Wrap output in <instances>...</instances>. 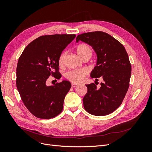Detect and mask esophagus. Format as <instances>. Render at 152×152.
Here are the masks:
<instances>
[{"label": "esophagus", "mask_w": 152, "mask_h": 152, "mask_svg": "<svg viewBox=\"0 0 152 152\" xmlns=\"http://www.w3.org/2000/svg\"><path fill=\"white\" fill-rule=\"evenodd\" d=\"M77 86H78V84H76V83H72V87H77Z\"/></svg>", "instance_id": "34e87169"}]
</instances>
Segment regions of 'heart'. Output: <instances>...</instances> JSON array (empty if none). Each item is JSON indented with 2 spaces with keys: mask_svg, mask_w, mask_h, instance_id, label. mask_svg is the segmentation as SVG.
<instances>
[{
  "mask_svg": "<svg viewBox=\"0 0 152 152\" xmlns=\"http://www.w3.org/2000/svg\"><path fill=\"white\" fill-rule=\"evenodd\" d=\"M77 53L79 56L83 59L86 57L91 58L92 56V49L89 45L86 44H81L77 48ZM66 52H63L58 59V63L59 65H62L63 63L64 58H65ZM87 74V70L84 68L74 69L66 72L65 77L68 80L74 82V83H79L84 80V77Z\"/></svg>",
  "mask_w": 152,
  "mask_h": 152,
  "instance_id": "obj_1",
  "label": "heart"
}]
</instances>
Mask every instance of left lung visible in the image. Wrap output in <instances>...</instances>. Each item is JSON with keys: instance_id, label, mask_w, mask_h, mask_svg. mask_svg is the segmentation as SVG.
I'll list each match as a JSON object with an SVG mask.
<instances>
[{"instance_id": "left-lung-1", "label": "left lung", "mask_w": 152, "mask_h": 152, "mask_svg": "<svg viewBox=\"0 0 152 152\" xmlns=\"http://www.w3.org/2000/svg\"><path fill=\"white\" fill-rule=\"evenodd\" d=\"M79 40L91 45L97 54V64L91 77L104 80L99 88L96 83L86 85L84 107L93 115H107L120 107L129 86L131 65L127 53L119 41L103 31L82 34L77 37V42Z\"/></svg>"}]
</instances>
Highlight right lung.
<instances>
[{
    "label": "right lung",
    "mask_w": 152,
    "mask_h": 152,
    "mask_svg": "<svg viewBox=\"0 0 152 152\" xmlns=\"http://www.w3.org/2000/svg\"><path fill=\"white\" fill-rule=\"evenodd\" d=\"M75 37V34L40 36L27 45L18 59L17 89L25 107L36 117L49 119L62 112L71 83L63 80L48 86L46 82L50 75L61 78L59 57Z\"/></svg>",
    "instance_id": "1"
}]
</instances>
